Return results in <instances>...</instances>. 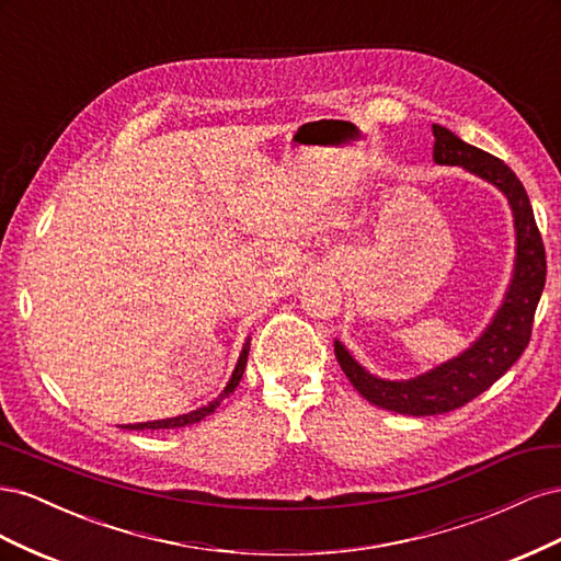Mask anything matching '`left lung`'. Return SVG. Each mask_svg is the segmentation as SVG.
I'll use <instances>...</instances> for the list:
<instances>
[{
	"label": "left lung",
	"instance_id": "left-lung-1",
	"mask_svg": "<svg viewBox=\"0 0 561 561\" xmlns=\"http://www.w3.org/2000/svg\"><path fill=\"white\" fill-rule=\"evenodd\" d=\"M433 159L439 165H461L468 173L491 182L507 196L515 217L517 257L511 287L501 309L482 336L454 360L439 365L410 381H386L371 377L353 360L342 342H334V355L344 375L358 393L388 412L410 416H433L458 410L501 379L511 369L531 339L534 316L546 287V248L536 227L534 208L517 175L501 159L491 157L456 138L445 126L433 124Z\"/></svg>",
	"mask_w": 561,
	"mask_h": 561
}]
</instances>
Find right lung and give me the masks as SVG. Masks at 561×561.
<instances>
[{
	"instance_id": "add662e5",
	"label": "right lung",
	"mask_w": 561,
	"mask_h": 561,
	"mask_svg": "<svg viewBox=\"0 0 561 561\" xmlns=\"http://www.w3.org/2000/svg\"><path fill=\"white\" fill-rule=\"evenodd\" d=\"M248 351H250V342H245V346H243V351H241V358H239V363H236V369H233V375H231V379H229L227 388L222 390V396L215 398V400H213V402H208L206 407H198L196 412L182 414V416H173V419L145 421V423H126V426H122V428H126V431H145V428H149V431H159V428H182V426H192V423H198L201 419H206L208 414H213V412L217 410L219 402H222L227 396H231L233 390H236V386H239V381H241V377H243V371H245Z\"/></svg>"
}]
</instances>
